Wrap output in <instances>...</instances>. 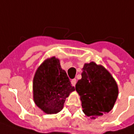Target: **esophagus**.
<instances>
[{"mask_svg":"<svg viewBox=\"0 0 134 134\" xmlns=\"http://www.w3.org/2000/svg\"><path fill=\"white\" fill-rule=\"evenodd\" d=\"M71 83L72 86H75V85H76V83H77V80H76V79H72V80H71Z\"/></svg>","mask_w":134,"mask_h":134,"instance_id":"34e87169","label":"esophagus"}]
</instances>
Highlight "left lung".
Here are the masks:
<instances>
[{
	"label": "left lung",
	"instance_id": "left-lung-1",
	"mask_svg": "<svg viewBox=\"0 0 134 134\" xmlns=\"http://www.w3.org/2000/svg\"><path fill=\"white\" fill-rule=\"evenodd\" d=\"M75 90L80 96L83 112L91 119L113 109L119 95L118 86L111 74L94 62L85 63Z\"/></svg>",
	"mask_w": 134,
	"mask_h": 134
}]
</instances>
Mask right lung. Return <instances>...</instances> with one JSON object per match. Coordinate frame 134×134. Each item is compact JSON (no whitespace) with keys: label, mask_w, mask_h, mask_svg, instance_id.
<instances>
[{"label":"right lung","mask_w":134,"mask_h":134,"mask_svg":"<svg viewBox=\"0 0 134 134\" xmlns=\"http://www.w3.org/2000/svg\"><path fill=\"white\" fill-rule=\"evenodd\" d=\"M34 100L47 114H55L63 108L65 100L75 91L59 59L52 57L44 60L37 69L33 82Z\"/></svg>","instance_id":"obj_1"}]
</instances>
